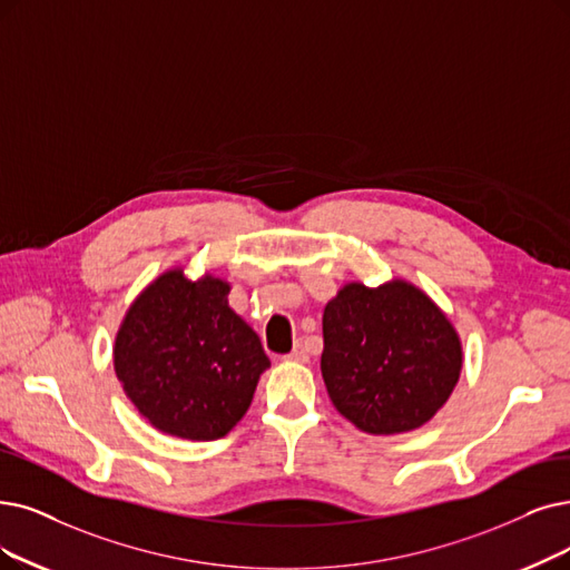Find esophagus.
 <instances>
[{
  "instance_id": "34e87169",
  "label": "esophagus",
  "mask_w": 570,
  "mask_h": 570,
  "mask_svg": "<svg viewBox=\"0 0 570 570\" xmlns=\"http://www.w3.org/2000/svg\"><path fill=\"white\" fill-rule=\"evenodd\" d=\"M287 360H292V362H308V351L304 348V344H297V346H294V351L287 355Z\"/></svg>"
}]
</instances>
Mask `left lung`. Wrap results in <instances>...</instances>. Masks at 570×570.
<instances>
[{
	"instance_id": "8db88e82",
	"label": "left lung",
	"mask_w": 570,
	"mask_h": 570,
	"mask_svg": "<svg viewBox=\"0 0 570 570\" xmlns=\"http://www.w3.org/2000/svg\"><path fill=\"white\" fill-rule=\"evenodd\" d=\"M323 379L334 406L360 430L393 435L421 428L461 374V341L414 285L351 283L325 306Z\"/></svg>"
}]
</instances>
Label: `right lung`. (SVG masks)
<instances>
[{
	"label": "right lung",
	"mask_w": 570,
	"mask_h": 570,
	"mask_svg": "<svg viewBox=\"0 0 570 570\" xmlns=\"http://www.w3.org/2000/svg\"><path fill=\"white\" fill-rule=\"evenodd\" d=\"M229 285L170 271L151 283L117 334L114 370L128 400L161 432L219 440L247 412L268 357L229 308Z\"/></svg>",
	"instance_id": "obj_1"
}]
</instances>
